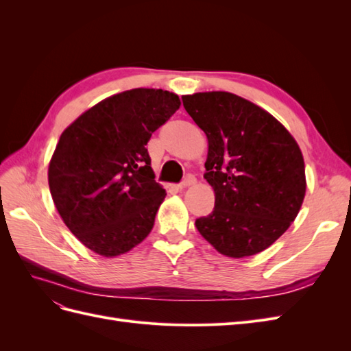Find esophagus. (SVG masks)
<instances>
[{
  "mask_svg": "<svg viewBox=\"0 0 351 351\" xmlns=\"http://www.w3.org/2000/svg\"><path fill=\"white\" fill-rule=\"evenodd\" d=\"M196 183V178L193 177V176H187L182 183L178 184V189L180 190H184V189H187V187H190V186H193Z\"/></svg>",
  "mask_w": 351,
  "mask_h": 351,
  "instance_id": "esophagus-1",
  "label": "esophagus"
}]
</instances>
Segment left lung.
Instances as JSON below:
<instances>
[{"label": "left lung", "instance_id": "obj_1", "mask_svg": "<svg viewBox=\"0 0 351 351\" xmlns=\"http://www.w3.org/2000/svg\"><path fill=\"white\" fill-rule=\"evenodd\" d=\"M208 139L205 178L215 208L196 228L221 254L246 258L289 230L306 195L304 159L294 137L268 111L234 93L183 95Z\"/></svg>", "mask_w": 351, "mask_h": 351}]
</instances>
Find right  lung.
<instances>
[{"mask_svg": "<svg viewBox=\"0 0 351 351\" xmlns=\"http://www.w3.org/2000/svg\"><path fill=\"white\" fill-rule=\"evenodd\" d=\"M180 105L168 90H124L61 133L48 167L49 192L83 246L115 258L149 236L167 193L154 180L146 145Z\"/></svg>", "mask_w": 351, "mask_h": 351, "instance_id": "obj_1", "label": "right lung"}]
</instances>
